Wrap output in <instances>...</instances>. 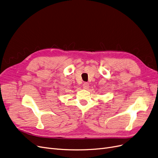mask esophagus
I'll return each instance as SVG.
<instances>
[{
  "instance_id": "1",
  "label": "esophagus",
  "mask_w": 158,
  "mask_h": 158,
  "mask_svg": "<svg viewBox=\"0 0 158 158\" xmlns=\"http://www.w3.org/2000/svg\"><path fill=\"white\" fill-rule=\"evenodd\" d=\"M89 88V84L87 83H85L83 84V89L85 90H87Z\"/></svg>"
}]
</instances>
